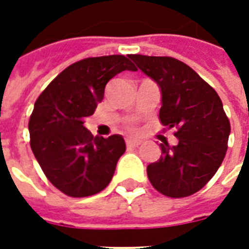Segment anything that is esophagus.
<instances>
[{
    "label": "esophagus",
    "mask_w": 249,
    "mask_h": 249,
    "mask_svg": "<svg viewBox=\"0 0 249 249\" xmlns=\"http://www.w3.org/2000/svg\"><path fill=\"white\" fill-rule=\"evenodd\" d=\"M140 144H141L140 140H132V139L126 140V146H128V148H137Z\"/></svg>",
    "instance_id": "obj_1"
}]
</instances>
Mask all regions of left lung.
I'll return each mask as SVG.
<instances>
[{
  "mask_svg": "<svg viewBox=\"0 0 249 249\" xmlns=\"http://www.w3.org/2000/svg\"><path fill=\"white\" fill-rule=\"evenodd\" d=\"M160 88L159 119L175 128L176 145L160 144L161 156L146 167L148 178L169 197H187L208 183L224 160L230 120L214 89L192 68L172 57L128 56Z\"/></svg>",
  "mask_w": 249,
  "mask_h": 249,
  "instance_id": "obj_1",
  "label": "left lung"
}]
</instances>
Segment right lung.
I'll use <instances>...</instances> for the list:
<instances>
[{"label":"right lung","mask_w":249,"mask_h":249,"mask_svg":"<svg viewBox=\"0 0 249 249\" xmlns=\"http://www.w3.org/2000/svg\"><path fill=\"white\" fill-rule=\"evenodd\" d=\"M136 68L125 56L74 62L46 87L29 120L30 146L45 176L71 197L101 192L125 152L121 135L93 137L84 126L116 74Z\"/></svg>","instance_id":"obj_1"}]
</instances>
